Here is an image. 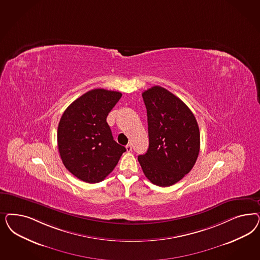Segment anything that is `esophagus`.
I'll use <instances>...</instances> for the list:
<instances>
[{"instance_id": "1", "label": "esophagus", "mask_w": 260, "mask_h": 260, "mask_svg": "<svg viewBox=\"0 0 260 260\" xmlns=\"http://www.w3.org/2000/svg\"><path fill=\"white\" fill-rule=\"evenodd\" d=\"M126 151H127V152H131V151H132V145H131L130 143L126 145Z\"/></svg>"}]
</instances>
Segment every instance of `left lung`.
<instances>
[{"mask_svg":"<svg viewBox=\"0 0 260 260\" xmlns=\"http://www.w3.org/2000/svg\"><path fill=\"white\" fill-rule=\"evenodd\" d=\"M149 147L138 157L146 178L156 185L176 184L192 169L200 151V131L192 112L167 89L143 92Z\"/></svg>","mask_w":260,"mask_h":260,"instance_id":"1","label":"left lung"}]
</instances>
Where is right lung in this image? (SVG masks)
<instances>
[{"mask_svg": "<svg viewBox=\"0 0 260 260\" xmlns=\"http://www.w3.org/2000/svg\"><path fill=\"white\" fill-rule=\"evenodd\" d=\"M121 92L94 89L74 101L59 121L57 144L61 159L79 180L94 184L103 181L125 152L114 141L106 121Z\"/></svg>", "mask_w": 260, "mask_h": 260, "instance_id": "right-lung-1", "label": "right lung"}]
</instances>
